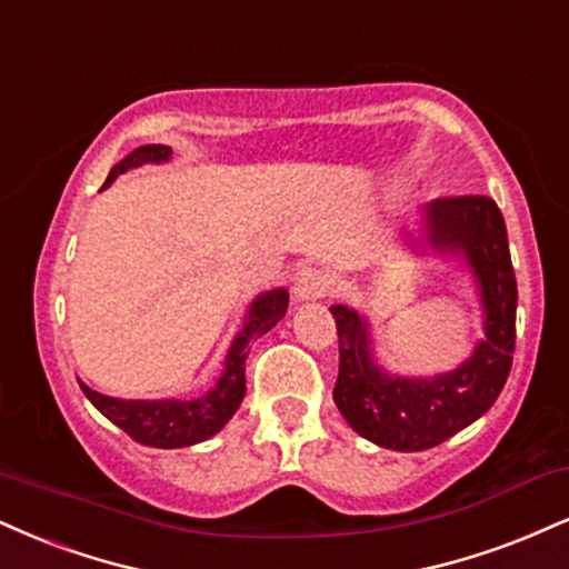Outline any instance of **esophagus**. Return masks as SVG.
I'll return each mask as SVG.
<instances>
[{
  "instance_id": "obj_1",
  "label": "esophagus",
  "mask_w": 569,
  "mask_h": 569,
  "mask_svg": "<svg viewBox=\"0 0 569 569\" xmlns=\"http://www.w3.org/2000/svg\"><path fill=\"white\" fill-rule=\"evenodd\" d=\"M328 289H331V280L323 270H315V267H302L291 280V293L297 302H312V299H323Z\"/></svg>"
}]
</instances>
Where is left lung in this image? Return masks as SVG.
<instances>
[{
    "label": "left lung",
    "instance_id": "8db88e82",
    "mask_svg": "<svg viewBox=\"0 0 569 569\" xmlns=\"http://www.w3.org/2000/svg\"><path fill=\"white\" fill-rule=\"evenodd\" d=\"M400 241L416 257L456 259L467 267L480 297L485 337L450 371L402 376L379 362L371 320L333 305L339 333L333 402L360 437L379 448L416 453L467 429L501 395L517 337V278L503 214L488 196L437 198L423 207L413 230L400 232Z\"/></svg>",
    "mask_w": 569,
    "mask_h": 569
}]
</instances>
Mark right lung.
<instances>
[{
    "mask_svg": "<svg viewBox=\"0 0 569 569\" xmlns=\"http://www.w3.org/2000/svg\"><path fill=\"white\" fill-rule=\"evenodd\" d=\"M169 159H172L169 146H156L153 142V146L134 148L111 169L102 190L129 169L146 167V163H167ZM286 307H289V291L283 286L257 293L251 299L241 331L232 337L228 355H224L222 373L209 392L190 397V400H177V397L121 400V397L94 392L84 381H79L81 392L108 421H113L134 442L148 445V448H190V445L209 440L241 408L246 395V358H249L251 341L270 331L286 315Z\"/></svg>",
    "mask_w": 569,
    "mask_h": 569,
    "instance_id": "right-lung-1",
    "label": "right lung"
}]
</instances>
